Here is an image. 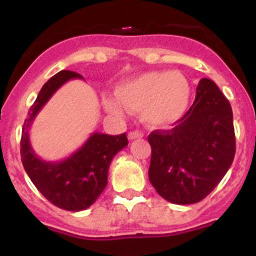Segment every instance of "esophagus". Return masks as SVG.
I'll return each instance as SVG.
<instances>
[{"label":"esophagus","mask_w":256,"mask_h":256,"mask_svg":"<svg viewBox=\"0 0 256 256\" xmlns=\"http://www.w3.org/2000/svg\"><path fill=\"white\" fill-rule=\"evenodd\" d=\"M142 137H144V133H142L141 130H133V132L128 133V138H130V141H133V140L136 138H142Z\"/></svg>","instance_id":"obj_1"}]
</instances>
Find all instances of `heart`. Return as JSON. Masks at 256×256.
I'll use <instances>...</instances> for the list:
<instances>
[{"label":"heart","instance_id":"b5f03b06","mask_svg":"<svg viewBox=\"0 0 256 256\" xmlns=\"http://www.w3.org/2000/svg\"><path fill=\"white\" fill-rule=\"evenodd\" d=\"M116 97L105 96L108 112L120 116L123 106L141 112L150 126H169L180 122L188 110L191 87L180 72H148L118 84Z\"/></svg>","mask_w":256,"mask_h":256}]
</instances>
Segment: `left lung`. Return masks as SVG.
<instances>
[{"mask_svg":"<svg viewBox=\"0 0 256 256\" xmlns=\"http://www.w3.org/2000/svg\"><path fill=\"white\" fill-rule=\"evenodd\" d=\"M148 180L169 202L188 205L206 198L224 177L236 152L230 101L202 78L194 105L170 130H154Z\"/></svg>","mask_w":256,"mask_h":256,"instance_id":"1","label":"left lung"}]
</instances>
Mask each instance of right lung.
Here are the masks:
<instances>
[{"instance_id": "add662e5", "label": "right lung", "mask_w": 256, "mask_h": 256, "mask_svg": "<svg viewBox=\"0 0 256 256\" xmlns=\"http://www.w3.org/2000/svg\"><path fill=\"white\" fill-rule=\"evenodd\" d=\"M83 79L78 73L61 70L50 78L29 108L20 142L22 166L38 191L60 209L79 212L91 206L108 184L112 160L128 144L126 134L94 133L82 148L61 162H46L36 155L29 141V126L51 96L70 79Z\"/></svg>"}]
</instances>
